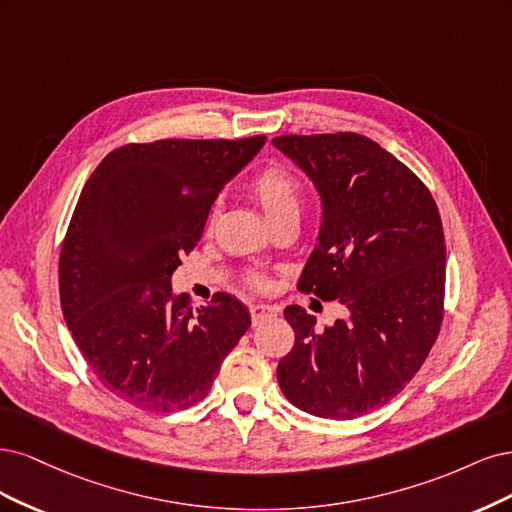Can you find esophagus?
Listing matches in <instances>:
<instances>
[{"mask_svg": "<svg viewBox=\"0 0 512 512\" xmlns=\"http://www.w3.org/2000/svg\"><path fill=\"white\" fill-rule=\"evenodd\" d=\"M278 315V310L272 308V306H266V304H253L251 306V319H253V325L261 323L263 319H272Z\"/></svg>", "mask_w": 512, "mask_h": 512, "instance_id": "esophagus-1", "label": "esophagus"}]
</instances>
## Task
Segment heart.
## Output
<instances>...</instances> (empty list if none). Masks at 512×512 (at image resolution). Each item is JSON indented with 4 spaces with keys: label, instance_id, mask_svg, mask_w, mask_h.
Returning <instances> with one entry per match:
<instances>
[{
    "label": "heart",
    "instance_id": "b5f03b06",
    "mask_svg": "<svg viewBox=\"0 0 512 512\" xmlns=\"http://www.w3.org/2000/svg\"><path fill=\"white\" fill-rule=\"evenodd\" d=\"M251 193L272 225L285 217H298L300 214L302 187L285 168L270 166L257 174L251 183ZM251 283L255 287H263V280L259 276H251Z\"/></svg>",
    "mask_w": 512,
    "mask_h": 512
}]
</instances>
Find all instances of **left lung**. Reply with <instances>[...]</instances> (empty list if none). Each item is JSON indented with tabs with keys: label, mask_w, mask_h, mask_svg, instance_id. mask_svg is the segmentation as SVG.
Masks as SVG:
<instances>
[{
	"label": "left lung",
	"mask_w": 512,
	"mask_h": 512,
	"mask_svg": "<svg viewBox=\"0 0 512 512\" xmlns=\"http://www.w3.org/2000/svg\"><path fill=\"white\" fill-rule=\"evenodd\" d=\"M272 144L321 200L298 289L349 310L325 329L300 306L285 310L295 342L278 361V385L308 415H368L410 383L436 342L447 268L438 208L421 180L366 136H280Z\"/></svg>",
	"instance_id": "8db88e82"
}]
</instances>
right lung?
I'll return each mask as SVG.
<instances>
[{"instance_id":"right-lung-1","label":"right lung","mask_w":512,"mask_h":512,"mask_svg":"<svg viewBox=\"0 0 512 512\" xmlns=\"http://www.w3.org/2000/svg\"><path fill=\"white\" fill-rule=\"evenodd\" d=\"M263 144H127L87 180L61 249V308L82 357L117 398L151 412L197 404L251 327L234 295L193 310L172 274L200 242L219 191Z\"/></svg>"}]
</instances>
